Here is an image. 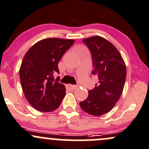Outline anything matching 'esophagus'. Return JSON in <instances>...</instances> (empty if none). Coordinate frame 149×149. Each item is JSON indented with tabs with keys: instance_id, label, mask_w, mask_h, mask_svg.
<instances>
[{
	"instance_id": "34e87169",
	"label": "esophagus",
	"mask_w": 149,
	"mask_h": 149,
	"mask_svg": "<svg viewBox=\"0 0 149 149\" xmlns=\"http://www.w3.org/2000/svg\"><path fill=\"white\" fill-rule=\"evenodd\" d=\"M66 88H68V89H70V90H74V89H76V88H77V86L68 84V85H66Z\"/></svg>"
}]
</instances>
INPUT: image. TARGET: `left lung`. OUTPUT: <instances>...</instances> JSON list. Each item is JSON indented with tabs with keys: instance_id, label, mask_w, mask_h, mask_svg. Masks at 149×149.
I'll return each instance as SVG.
<instances>
[{
	"instance_id": "1",
	"label": "left lung",
	"mask_w": 149,
	"mask_h": 149,
	"mask_svg": "<svg viewBox=\"0 0 149 149\" xmlns=\"http://www.w3.org/2000/svg\"><path fill=\"white\" fill-rule=\"evenodd\" d=\"M84 42L91 51L98 83L88 96L80 102L84 112L94 116L109 112L119 100L126 79V66L121 54L115 46L100 36L85 38Z\"/></svg>"
}]
</instances>
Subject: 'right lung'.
<instances>
[{
    "mask_svg": "<svg viewBox=\"0 0 149 149\" xmlns=\"http://www.w3.org/2000/svg\"><path fill=\"white\" fill-rule=\"evenodd\" d=\"M74 40L50 37L37 42L25 54L20 69L21 85L28 102L37 110L49 112L59 107L65 87L58 82V63Z\"/></svg>",
    "mask_w": 149,
    "mask_h": 149,
    "instance_id": "obj_1",
    "label": "right lung"
}]
</instances>
